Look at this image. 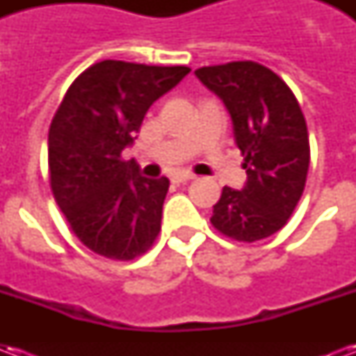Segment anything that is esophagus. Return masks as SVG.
<instances>
[{"label": "esophagus", "instance_id": "1", "mask_svg": "<svg viewBox=\"0 0 356 356\" xmlns=\"http://www.w3.org/2000/svg\"><path fill=\"white\" fill-rule=\"evenodd\" d=\"M193 173H175L173 175V183H186V181H193Z\"/></svg>", "mask_w": 356, "mask_h": 356}]
</instances>
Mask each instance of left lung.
<instances>
[{"mask_svg": "<svg viewBox=\"0 0 356 356\" xmlns=\"http://www.w3.org/2000/svg\"><path fill=\"white\" fill-rule=\"evenodd\" d=\"M194 74L231 112L248 173L242 191L223 186L209 221L238 242L267 238L288 223L305 188L311 147L301 106L278 74L254 60Z\"/></svg>", "mask_w": 356, "mask_h": 356, "instance_id": "left-lung-1", "label": "left lung"}]
</instances>
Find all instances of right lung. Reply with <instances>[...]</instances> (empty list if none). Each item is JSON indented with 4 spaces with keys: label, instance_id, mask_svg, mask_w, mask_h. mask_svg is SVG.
<instances>
[{
    "label": "right lung",
    "instance_id": "right-lung-1",
    "mask_svg": "<svg viewBox=\"0 0 356 356\" xmlns=\"http://www.w3.org/2000/svg\"><path fill=\"white\" fill-rule=\"evenodd\" d=\"M188 66L101 60L72 81L49 127V185L72 232L91 252L131 261L154 244L170 179H147L122 150L150 104Z\"/></svg>",
    "mask_w": 356,
    "mask_h": 356
}]
</instances>
